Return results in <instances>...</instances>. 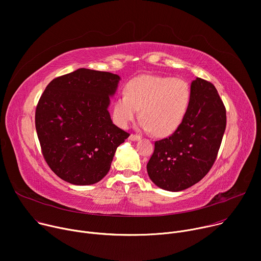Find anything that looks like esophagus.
Returning <instances> with one entry per match:
<instances>
[{
  "label": "esophagus",
  "mask_w": 261,
  "mask_h": 261,
  "mask_svg": "<svg viewBox=\"0 0 261 261\" xmlns=\"http://www.w3.org/2000/svg\"><path fill=\"white\" fill-rule=\"evenodd\" d=\"M140 139H141V136L137 135V134H132L129 136V140H132V141H137V140H140Z\"/></svg>",
  "instance_id": "obj_1"
}]
</instances>
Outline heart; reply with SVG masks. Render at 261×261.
Listing matches in <instances>:
<instances>
[{"instance_id":"heart-1","label":"heart","mask_w":261,"mask_h":261,"mask_svg":"<svg viewBox=\"0 0 261 261\" xmlns=\"http://www.w3.org/2000/svg\"><path fill=\"white\" fill-rule=\"evenodd\" d=\"M191 87L180 77L141 75L129 81L124 94L113 105L115 123L127 127L140 110L141 126L159 136L174 133L184 122L191 103Z\"/></svg>"}]
</instances>
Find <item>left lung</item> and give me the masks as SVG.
I'll return each instance as SVG.
<instances>
[{"instance_id": "obj_1", "label": "left lung", "mask_w": 261, "mask_h": 261, "mask_svg": "<svg viewBox=\"0 0 261 261\" xmlns=\"http://www.w3.org/2000/svg\"><path fill=\"white\" fill-rule=\"evenodd\" d=\"M191 103L181 125L155 141L147 163L154 185L166 191L186 190L203 178L216 162L226 128V109L208 81L191 84Z\"/></svg>"}]
</instances>
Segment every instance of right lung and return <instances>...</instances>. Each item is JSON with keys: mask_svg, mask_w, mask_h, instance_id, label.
Instances as JSON below:
<instances>
[{"mask_svg": "<svg viewBox=\"0 0 261 261\" xmlns=\"http://www.w3.org/2000/svg\"><path fill=\"white\" fill-rule=\"evenodd\" d=\"M119 80L80 68L54 79L41 94L36 132L46 164L61 179L88 186L107 175L116 149L129 136L113 123L108 111Z\"/></svg>", "mask_w": 261, "mask_h": 261, "instance_id": "right-lung-1", "label": "right lung"}]
</instances>
